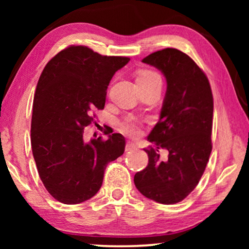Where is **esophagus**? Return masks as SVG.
<instances>
[{"label": "esophagus", "instance_id": "obj_1", "mask_svg": "<svg viewBox=\"0 0 249 249\" xmlns=\"http://www.w3.org/2000/svg\"><path fill=\"white\" fill-rule=\"evenodd\" d=\"M136 148H137V146H136L135 142H128L127 144H125V151H134Z\"/></svg>", "mask_w": 249, "mask_h": 249}]
</instances>
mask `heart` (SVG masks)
I'll return each instance as SVG.
<instances>
[{
  "label": "heart",
  "mask_w": 249,
  "mask_h": 249,
  "mask_svg": "<svg viewBox=\"0 0 249 249\" xmlns=\"http://www.w3.org/2000/svg\"><path fill=\"white\" fill-rule=\"evenodd\" d=\"M156 80L161 81V77H160L155 71L142 70L139 71L137 74V84H148ZM122 129H124V131L127 132V134L135 135L139 131V122L137 119L129 118L124 122V124H122Z\"/></svg>",
  "instance_id": "obj_1"
}]
</instances>
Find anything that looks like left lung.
I'll list each match as a JSON object with an SVG mask.
<instances>
[{"instance_id":"8db88e82","label":"left lung","mask_w":249,"mask_h":249,"mask_svg":"<svg viewBox=\"0 0 249 249\" xmlns=\"http://www.w3.org/2000/svg\"><path fill=\"white\" fill-rule=\"evenodd\" d=\"M142 62L155 67L166 79L159 122L145 148L148 164L134 177L136 188L149 199L176 204L198 185L212 152L213 95L209 79L193 59L177 49L149 54ZM168 151L166 158L159 152Z\"/></svg>"}]
</instances>
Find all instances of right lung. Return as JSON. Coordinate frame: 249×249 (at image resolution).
<instances>
[{"mask_svg": "<svg viewBox=\"0 0 249 249\" xmlns=\"http://www.w3.org/2000/svg\"><path fill=\"white\" fill-rule=\"evenodd\" d=\"M130 59L69 46L49 61L34 96L32 149L47 192L64 204L95 196L108 163L124 152L121 134L84 141V129L103 110L108 84ZM112 132V131H111Z\"/></svg>", "mask_w": 249, "mask_h": 249, "instance_id": "obj_1", "label": "right lung"}]
</instances>
